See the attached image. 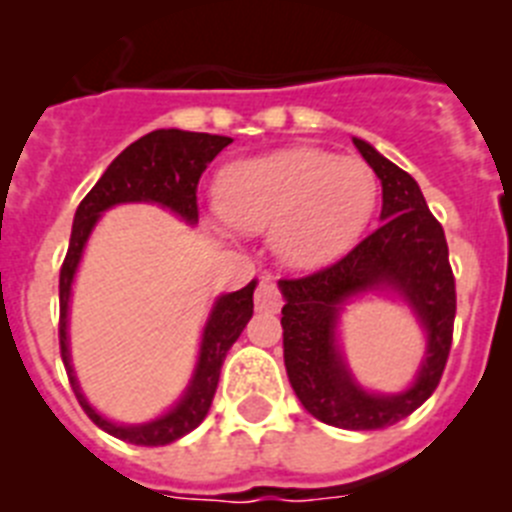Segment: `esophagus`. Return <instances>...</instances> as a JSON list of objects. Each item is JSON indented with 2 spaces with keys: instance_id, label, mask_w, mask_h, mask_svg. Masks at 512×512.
<instances>
[{
  "instance_id": "1",
  "label": "esophagus",
  "mask_w": 512,
  "mask_h": 512,
  "mask_svg": "<svg viewBox=\"0 0 512 512\" xmlns=\"http://www.w3.org/2000/svg\"><path fill=\"white\" fill-rule=\"evenodd\" d=\"M284 305L282 287L274 279L264 277L256 287V310L259 312H279Z\"/></svg>"
}]
</instances>
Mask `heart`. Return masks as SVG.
Returning <instances> with one entry per match:
<instances>
[{
  "instance_id": "obj_1",
  "label": "heart",
  "mask_w": 512,
  "mask_h": 512,
  "mask_svg": "<svg viewBox=\"0 0 512 512\" xmlns=\"http://www.w3.org/2000/svg\"><path fill=\"white\" fill-rule=\"evenodd\" d=\"M377 194V176L361 158L284 148L230 164L217 179L215 205L230 228H271L289 264L315 266L359 238Z\"/></svg>"
}]
</instances>
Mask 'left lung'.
<instances>
[{
  "label": "left lung",
  "instance_id": "8db88e82",
  "mask_svg": "<svg viewBox=\"0 0 512 512\" xmlns=\"http://www.w3.org/2000/svg\"><path fill=\"white\" fill-rule=\"evenodd\" d=\"M354 146L382 179V225L336 264L279 282L287 300L284 366L307 413L336 428L379 431L408 418L436 392L454 338L456 284L446 235L413 176L364 140L354 138ZM379 283L400 288L429 330V356L419 379L408 393L392 398L361 391L332 341L342 302Z\"/></svg>",
  "mask_w": 512,
  "mask_h": 512
}]
</instances>
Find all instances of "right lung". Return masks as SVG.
Segmentation results:
<instances>
[{
	"label": "right lung",
	"mask_w": 512,
	"mask_h": 512,
	"mask_svg": "<svg viewBox=\"0 0 512 512\" xmlns=\"http://www.w3.org/2000/svg\"><path fill=\"white\" fill-rule=\"evenodd\" d=\"M233 140L225 135L210 133H187V130H153L140 140L130 143L120 156L107 166L97 184L89 189V194L76 207L74 228H71V243L66 251V259L61 266V279H58V300H61V318H58V343H61V359L69 374V382L76 392V400L84 408V413L92 418L94 425L110 436L120 438L135 446H166L176 438L187 436L205 420L207 410L212 405V397L220 379V366L225 354L230 351L238 336L243 333L246 323L253 315V289L256 282L246 284L238 292L220 297L207 320L205 338L200 348V364L194 372L187 395L164 418L153 420L146 425H115L104 420L102 415L89 408V402L79 392V384L74 379V369L69 361V343H66V310H69L71 282H74L76 264L81 259L84 243L97 223L99 212L120 202H158V205L171 207L174 212L197 223L200 207H197V184L205 174L207 164L217 153L230 146Z\"/></svg>",
	"instance_id": "obj_1"
}]
</instances>
